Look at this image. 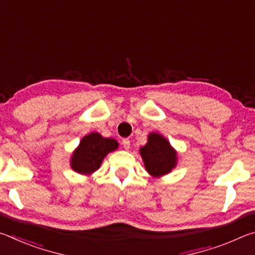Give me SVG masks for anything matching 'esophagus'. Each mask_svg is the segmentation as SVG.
<instances>
[{"mask_svg":"<svg viewBox=\"0 0 255 255\" xmlns=\"http://www.w3.org/2000/svg\"><path fill=\"white\" fill-rule=\"evenodd\" d=\"M123 146L125 149L128 150L129 148H130V140H129L128 138H125V139H123Z\"/></svg>","mask_w":255,"mask_h":255,"instance_id":"esophagus-1","label":"esophagus"}]
</instances>
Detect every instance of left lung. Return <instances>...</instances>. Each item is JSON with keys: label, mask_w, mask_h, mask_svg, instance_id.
Listing matches in <instances>:
<instances>
[{"label": "left lung", "mask_w": 255, "mask_h": 255, "mask_svg": "<svg viewBox=\"0 0 255 255\" xmlns=\"http://www.w3.org/2000/svg\"><path fill=\"white\" fill-rule=\"evenodd\" d=\"M144 166L153 178L169 174L178 164V153L170 141L158 132H150L147 143L139 148Z\"/></svg>", "instance_id": "left-lung-1"}]
</instances>
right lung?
<instances>
[{
    "instance_id": "1",
    "label": "right lung",
    "mask_w": 255,
    "mask_h": 255,
    "mask_svg": "<svg viewBox=\"0 0 255 255\" xmlns=\"http://www.w3.org/2000/svg\"><path fill=\"white\" fill-rule=\"evenodd\" d=\"M118 146V141L114 138H106L96 131L88 133L72 153V170L82 175H91L99 170L107 155L117 149Z\"/></svg>"
}]
</instances>
